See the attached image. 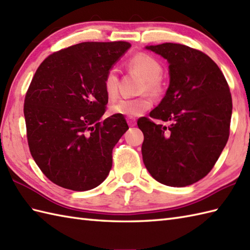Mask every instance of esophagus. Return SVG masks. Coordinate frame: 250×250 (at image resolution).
I'll return each instance as SVG.
<instances>
[{
  "mask_svg": "<svg viewBox=\"0 0 250 250\" xmlns=\"http://www.w3.org/2000/svg\"><path fill=\"white\" fill-rule=\"evenodd\" d=\"M126 122H128V125L130 126H134L136 125V120L134 118H128L126 119Z\"/></svg>",
  "mask_w": 250,
  "mask_h": 250,
  "instance_id": "obj_1",
  "label": "esophagus"
}]
</instances>
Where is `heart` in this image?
<instances>
[{"label":"heart","instance_id":"obj_1","mask_svg":"<svg viewBox=\"0 0 250 250\" xmlns=\"http://www.w3.org/2000/svg\"><path fill=\"white\" fill-rule=\"evenodd\" d=\"M125 66L132 73H135L144 79L141 87V92H148L152 95H159L163 90L161 82L162 65L155 58L146 54H137L126 61ZM119 78L116 71L110 70L104 79V91L109 101L118 97ZM151 100L143 95L136 99H122L110 106V114L115 116L136 117L145 113L151 107Z\"/></svg>","mask_w":250,"mask_h":250}]
</instances>
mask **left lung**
Wrapping results in <instances>:
<instances>
[{"instance_id":"left-lung-1","label":"left lung","mask_w":250,"mask_h":250,"mask_svg":"<svg viewBox=\"0 0 250 250\" xmlns=\"http://www.w3.org/2000/svg\"><path fill=\"white\" fill-rule=\"evenodd\" d=\"M145 48L168 63V88L150 117L169 125L139 119L143 161L157 182L186 187L209 173L229 139L230 89L218 65L202 51L173 43Z\"/></svg>"}]
</instances>
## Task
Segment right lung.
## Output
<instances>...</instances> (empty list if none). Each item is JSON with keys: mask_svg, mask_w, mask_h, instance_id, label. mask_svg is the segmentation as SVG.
<instances>
[{"mask_svg": "<svg viewBox=\"0 0 250 250\" xmlns=\"http://www.w3.org/2000/svg\"><path fill=\"white\" fill-rule=\"evenodd\" d=\"M131 45L84 42L42 62L24 99L31 155L52 183L74 191L102 184L113 148L129 129L124 116L101 120L108 99L104 79Z\"/></svg>", "mask_w": 250, "mask_h": 250, "instance_id": "obj_1", "label": "right lung"}]
</instances>
